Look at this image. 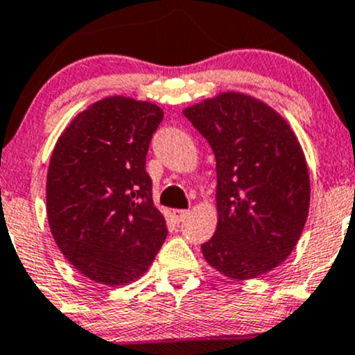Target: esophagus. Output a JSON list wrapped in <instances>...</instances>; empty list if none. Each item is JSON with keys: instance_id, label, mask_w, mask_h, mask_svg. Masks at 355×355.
<instances>
[{"instance_id": "34e87169", "label": "esophagus", "mask_w": 355, "mask_h": 355, "mask_svg": "<svg viewBox=\"0 0 355 355\" xmlns=\"http://www.w3.org/2000/svg\"><path fill=\"white\" fill-rule=\"evenodd\" d=\"M189 214H190V211H187V209H175L173 211V218L177 219L178 223L185 221V219L189 218Z\"/></svg>"}]
</instances>
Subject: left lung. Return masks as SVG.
<instances>
[{"mask_svg":"<svg viewBox=\"0 0 355 355\" xmlns=\"http://www.w3.org/2000/svg\"><path fill=\"white\" fill-rule=\"evenodd\" d=\"M184 115L214 151L218 226L202 248L212 268L253 279L284 262L309 209L304 153L284 117L238 92L219 93Z\"/></svg>","mask_w":355,"mask_h":355,"instance_id":"1","label":"left lung"}]
</instances>
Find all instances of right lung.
Here are the masks:
<instances>
[{
	"label": "right lung",
	"instance_id": "1",
	"mask_svg": "<svg viewBox=\"0 0 355 355\" xmlns=\"http://www.w3.org/2000/svg\"><path fill=\"white\" fill-rule=\"evenodd\" d=\"M163 110L109 96L80 112L52 151L47 219L62 255L105 286H125L155 260L168 230L153 204L146 155Z\"/></svg>",
	"mask_w": 355,
	"mask_h": 355
}]
</instances>
